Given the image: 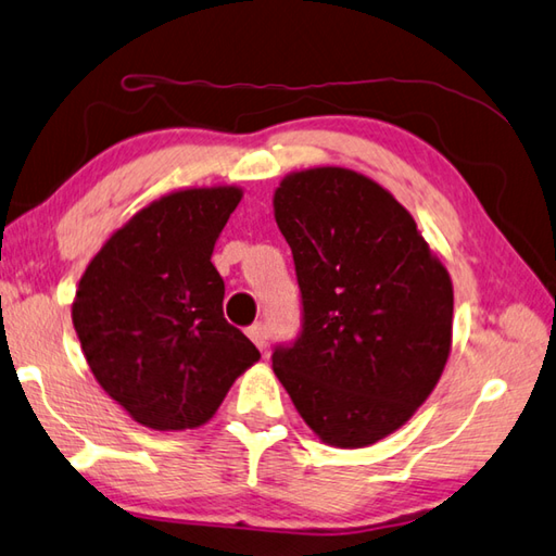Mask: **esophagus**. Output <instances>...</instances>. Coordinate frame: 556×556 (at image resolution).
Wrapping results in <instances>:
<instances>
[{"instance_id": "1", "label": "esophagus", "mask_w": 556, "mask_h": 556, "mask_svg": "<svg viewBox=\"0 0 556 556\" xmlns=\"http://www.w3.org/2000/svg\"><path fill=\"white\" fill-rule=\"evenodd\" d=\"M248 337H251V341L253 344L260 349V351H267V332H265V327L263 325H253V327H248Z\"/></svg>"}]
</instances>
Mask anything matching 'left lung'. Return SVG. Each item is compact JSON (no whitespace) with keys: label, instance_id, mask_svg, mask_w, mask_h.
Returning <instances> with one entry per match:
<instances>
[{"label":"left lung","instance_id":"obj_1","mask_svg":"<svg viewBox=\"0 0 556 556\" xmlns=\"http://www.w3.org/2000/svg\"><path fill=\"white\" fill-rule=\"evenodd\" d=\"M271 203L303 299V332L275 349L271 368L325 444L370 446L440 382L452 277L410 212L358 172H291Z\"/></svg>","mask_w":556,"mask_h":556}]
</instances>
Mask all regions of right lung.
<instances>
[{
  "label": "right lung",
  "mask_w": 556,
  "mask_h": 556,
  "mask_svg": "<svg viewBox=\"0 0 556 556\" xmlns=\"http://www.w3.org/2000/svg\"><path fill=\"white\" fill-rule=\"evenodd\" d=\"M239 186L181 188L152 200L90 260L71 320L100 387L136 422L205 425L260 351L224 320L212 251Z\"/></svg>",
  "instance_id": "1"
}]
</instances>
